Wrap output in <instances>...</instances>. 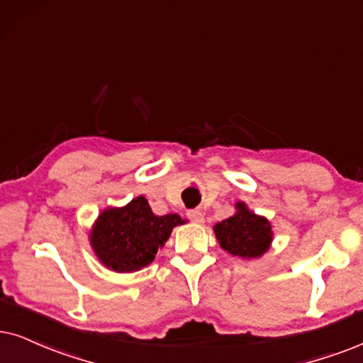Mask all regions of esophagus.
Here are the masks:
<instances>
[{
    "label": "esophagus",
    "instance_id": "1",
    "mask_svg": "<svg viewBox=\"0 0 363 363\" xmlns=\"http://www.w3.org/2000/svg\"><path fill=\"white\" fill-rule=\"evenodd\" d=\"M187 218H189L191 221L196 223V224L204 223V214H203V211H199V209H189V211H187Z\"/></svg>",
    "mask_w": 363,
    "mask_h": 363
}]
</instances>
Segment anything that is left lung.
Listing matches in <instances>:
<instances>
[{"label":"left lung","mask_w":363,"mask_h":363,"mask_svg":"<svg viewBox=\"0 0 363 363\" xmlns=\"http://www.w3.org/2000/svg\"><path fill=\"white\" fill-rule=\"evenodd\" d=\"M236 209L235 216L216 224V238L228 253L242 259L258 258L272 242V226L268 219L251 213L242 203H238Z\"/></svg>","instance_id":"left-lung-1"}]
</instances>
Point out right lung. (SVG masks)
<instances>
[{
  "mask_svg": "<svg viewBox=\"0 0 363 363\" xmlns=\"http://www.w3.org/2000/svg\"><path fill=\"white\" fill-rule=\"evenodd\" d=\"M184 221L179 214L155 216L144 196L127 206L105 209L90 233L99 259L118 273H130L150 264L157 250Z\"/></svg>",
  "mask_w": 363,
  "mask_h": 363,
  "instance_id": "add662e5",
  "label": "right lung"
}]
</instances>
